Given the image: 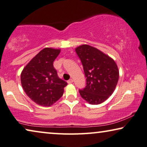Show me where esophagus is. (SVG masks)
I'll list each match as a JSON object with an SVG mask.
<instances>
[{
    "mask_svg": "<svg viewBox=\"0 0 147 147\" xmlns=\"http://www.w3.org/2000/svg\"><path fill=\"white\" fill-rule=\"evenodd\" d=\"M73 82V80L72 79V78H71V79H69V80L67 81V82H68V83H69V84H71V83H72V82Z\"/></svg>",
    "mask_w": 147,
    "mask_h": 147,
    "instance_id": "34e87169",
    "label": "esophagus"
}]
</instances>
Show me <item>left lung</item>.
Segmentation results:
<instances>
[{"mask_svg": "<svg viewBox=\"0 0 147 147\" xmlns=\"http://www.w3.org/2000/svg\"><path fill=\"white\" fill-rule=\"evenodd\" d=\"M81 61L86 86L79 90L80 96L91 105L100 104L113 93L119 77L114 60L98 49L87 45L75 49Z\"/></svg>", "mask_w": 147, "mask_h": 147, "instance_id": "obj_1", "label": "left lung"}]
</instances>
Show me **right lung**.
<instances>
[{
  "label": "right lung",
  "instance_id": "obj_1",
  "mask_svg": "<svg viewBox=\"0 0 147 147\" xmlns=\"http://www.w3.org/2000/svg\"><path fill=\"white\" fill-rule=\"evenodd\" d=\"M61 50L45 48L28 63L20 74L27 96L37 105L49 107L63 96L67 82L58 76L53 62Z\"/></svg>",
  "mask_w": 147,
  "mask_h": 147
}]
</instances>
